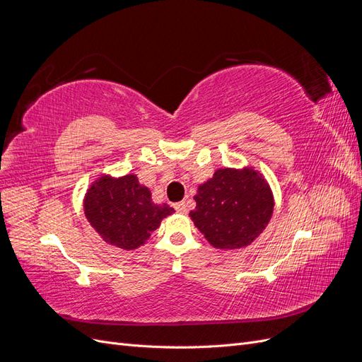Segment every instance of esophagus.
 Masks as SVG:
<instances>
[{
	"label": "esophagus",
	"instance_id": "34e87169",
	"mask_svg": "<svg viewBox=\"0 0 362 362\" xmlns=\"http://www.w3.org/2000/svg\"><path fill=\"white\" fill-rule=\"evenodd\" d=\"M175 210H177L178 213H185L187 211V205H185V201H181V202H177L173 205Z\"/></svg>",
	"mask_w": 362,
	"mask_h": 362
}]
</instances>
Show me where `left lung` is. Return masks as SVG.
<instances>
[{
	"mask_svg": "<svg viewBox=\"0 0 362 362\" xmlns=\"http://www.w3.org/2000/svg\"><path fill=\"white\" fill-rule=\"evenodd\" d=\"M194 201L192 221L217 249L250 245L273 213L269 185L252 169H218L211 180L199 185Z\"/></svg>",
	"mask_w": 362,
	"mask_h": 362,
	"instance_id": "obj_1",
	"label": "left lung"
}]
</instances>
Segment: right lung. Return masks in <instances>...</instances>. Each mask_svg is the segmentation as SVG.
<instances>
[{
  "mask_svg": "<svg viewBox=\"0 0 362 362\" xmlns=\"http://www.w3.org/2000/svg\"><path fill=\"white\" fill-rule=\"evenodd\" d=\"M173 213L168 204L157 205L136 175L122 178L101 177L87 192L84 214L108 245L136 249L144 245L161 218Z\"/></svg>",
  "mask_w": 362,
  "mask_h": 362,
  "instance_id": "add662e5",
  "label": "right lung"
}]
</instances>
